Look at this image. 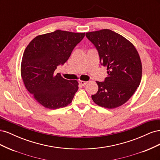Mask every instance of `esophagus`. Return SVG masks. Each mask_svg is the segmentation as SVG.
Wrapping results in <instances>:
<instances>
[{
  "label": "esophagus",
  "mask_w": 160,
  "mask_h": 160,
  "mask_svg": "<svg viewBox=\"0 0 160 160\" xmlns=\"http://www.w3.org/2000/svg\"><path fill=\"white\" fill-rule=\"evenodd\" d=\"M79 83L80 85H81L85 86V85H87V83H88V82H87V81H84L79 80Z\"/></svg>",
  "instance_id": "34e87169"
}]
</instances>
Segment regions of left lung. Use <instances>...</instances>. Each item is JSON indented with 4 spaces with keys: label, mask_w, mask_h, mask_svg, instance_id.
<instances>
[{
    "label": "left lung",
    "mask_w": 160,
    "mask_h": 160,
    "mask_svg": "<svg viewBox=\"0 0 160 160\" xmlns=\"http://www.w3.org/2000/svg\"><path fill=\"white\" fill-rule=\"evenodd\" d=\"M85 35L98 49L101 64L107 67L108 74L104 82L96 81L98 91L91 98L101 107L118 108L130 99L141 82L139 53L127 38L109 29L88 32Z\"/></svg>",
    "instance_id": "1"
}]
</instances>
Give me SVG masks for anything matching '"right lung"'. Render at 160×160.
<instances>
[{"instance_id":"1","label":"right lung","mask_w":160,"mask_h":160,"mask_svg":"<svg viewBox=\"0 0 160 160\" xmlns=\"http://www.w3.org/2000/svg\"><path fill=\"white\" fill-rule=\"evenodd\" d=\"M84 37L85 32L57 30L37 36L26 47L21 65L23 83L45 108H62L71 103L79 89L78 81L65 79L55 71L68 60Z\"/></svg>"}]
</instances>
